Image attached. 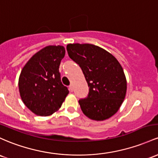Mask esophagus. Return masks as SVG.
Instances as JSON below:
<instances>
[{
    "label": "esophagus",
    "mask_w": 158,
    "mask_h": 158,
    "mask_svg": "<svg viewBox=\"0 0 158 158\" xmlns=\"http://www.w3.org/2000/svg\"><path fill=\"white\" fill-rule=\"evenodd\" d=\"M69 90H70V91H71V92H72V91H73V85L69 86Z\"/></svg>",
    "instance_id": "obj_1"
}]
</instances>
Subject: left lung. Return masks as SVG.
<instances>
[{"instance_id": "1", "label": "left lung", "mask_w": 158, "mask_h": 158, "mask_svg": "<svg viewBox=\"0 0 158 158\" xmlns=\"http://www.w3.org/2000/svg\"><path fill=\"white\" fill-rule=\"evenodd\" d=\"M69 57L79 65L89 87L87 98L79 100L88 118L103 121L115 115L127 91V80L120 63L103 48L92 44L67 46Z\"/></svg>"}]
</instances>
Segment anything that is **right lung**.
<instances>
[{
  "label": "right lung",
  "mask_w": 158,
  "mask_h": 158,
  "mask_svg": "<svg viewBox=\"0 0 158 158\" xmlns=\"http://www.w3.org/2000/svg\"><path fill=\"white\" fill-rule=\"evenodd\" d=\"M64 55V46H46L34 54L22 68L19 79L21 98L37 115L48 116L58 111L69 94L59 73Z\"/></svg>",
  "instance_id": "right-lung-1"
}]
</instances>
